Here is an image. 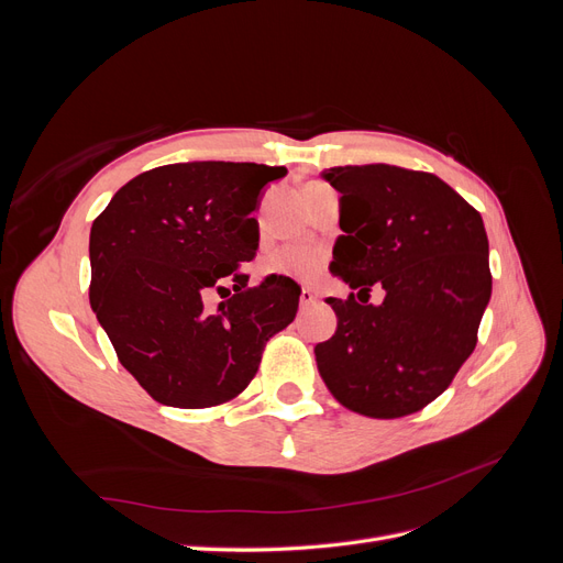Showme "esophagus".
<instances>
[{"instance_id": "esophagus-1", "label": "esophagus", "mask_w": 563, "mask_h": 563, "mask_svg": "<svg viewBox=\"0 0 563 563\" xmlns=\"http://www.w3.org/2000/svg\"><path fill=\"white\" fill-rule=\"evenodd\" d=\"M312 302H317V294L312 291V288L302 286V288H300V308H310Z\"/></svg>"}]
</instances>
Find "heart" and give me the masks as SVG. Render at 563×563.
Returning <instances> with one entry per match:
<instances>
[{
  "instance_id": "b5f03b06",
  "label": "heart",
  "mask_w": 563,
  "mask_h": 563,
  "mask_svg": "<svg viewBox=\"0 0 563 563\" xmlns=\"http://www.w3.org/2000/svg\"><path fill=\"white\" fill-rule=\"evenodd\" d=\"M321 253L308 244H284L275 251H269L261 269L265 275H284L296 279H312L321 269Z\"/></svg>"
}]
</instances>
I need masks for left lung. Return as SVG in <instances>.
Wrapping results in <instances>:
<instances>
[{
  "instance_id": "1",
  "label": "left lung",
  "mask_w": 563,
  "mask_h": 563,
  "mask_svg": "<svg viewBox=\"0 0 563 563\" xmlns=\"http://www.w3.org/2000/svg\"><path fill=\"white\" fill-rule=\"evenodd\" d=\"M321 178L340 192L331 272L356 298H327L338 329L314 347L319 376L354 413H416L474 352L490 300L484 220L434 174L366 164ZM373 283L380 306L367 302Z\"/></svg>"
}]
</instances>
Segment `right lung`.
I'll return each instance as SVG.
<instances>
[{
    "instance_id": "1",
    "label": "right lung",
    "mask_w": 563,
    "mask_h": 563,
    "mask_svg": "<svg viewBox=\"0 0 563 563\" xmlns=\"http://www.w3.org/2000/svg\"><path fill=\"white\" fill-rule=\"evenodd\" d=\"M284 166L187 162L129 180L93 220L89 300L119 362L147 395L176 408L234 399L267 340L298 312L300 286L242 272L258 249L249 218ZM233 296L216 311L213 291ZM223 298V296H220Z\"/></svg>"
}]
</instances>
